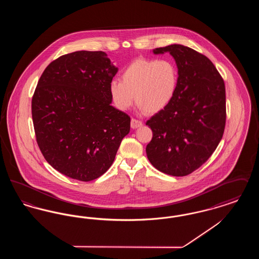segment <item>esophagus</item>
I'll list each match as a JSON object with an SVG mask.
<instances>
[{
    "mask_svg": "<svg viewBox=\"0 0 259 259\" xmlns=\"http://www.w3.org/2000/svg\"><path fill=\"white\" fill-rule=\"evenodd\" d=\"M142 125H143V122H142L141 120H139V119H136V118H132V119H131V128L136 129V128H139V127H141Z\"/></svg>",
    "mask_w": 259,
    "mask_h": 259,
    "instance_id": "34e87169",
    "label": "esophagus"
}]
</instances>
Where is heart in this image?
Here are the masks:
<instances>
[{"mask_svg": "<svg viewBox=\"0 0 259 259\" xmlns=\"http://www.w3.org/2000/svg\"><path fill=\"white\" fill-rule=\"evenodd\" d=\"M121 80L113 79L110 83L111 100L118 110L130 109L136 95L140 108L148 113H155L171 102L178 74L170 61L139 59L125 69Z\"/></svg>", "mask_w": 259, "mask_h": 259, "instance_id": "1", "label": "heart"}]
</instances>
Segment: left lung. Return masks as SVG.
<instances>
[{
	"label": "left lung",
	"mask_w": 259,
	"mask_h": 259,
	"mask_svg": "<svg viewBox=\"0 0 259 259\" xmlns=\"http://www.w3.org/2000/svg\"><path fill=\"white\" fill-rule=\"evenodd\" d=\"M169 52L178 67L171 102L147 121L152 139L146 151L160 172L187 176L200 168L218 148L226 121L224 81L208 57L182 45L153 50Z\"/></svg>",
	"instance_id": "1"
}]
</instances>
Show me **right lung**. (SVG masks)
Wrapping results in <instances>:
<instances>
[{"mask_svg": "<svg viewBox=\"0 0 259 259\" xmlns=\"http://www.w3.org/2000/svg\"><path fill=\"white\" fill-rule=\"evenodd\" d=\"M117 73L104 51H75L51 62L32 98L37 146L63 175L90 182L107 172L130 131V116L111 105Z\"/></svg>", "mask_w": 259, "mask_h": 259, "instance_id": "add662e5", "label": "right lung"}]
</instances>
